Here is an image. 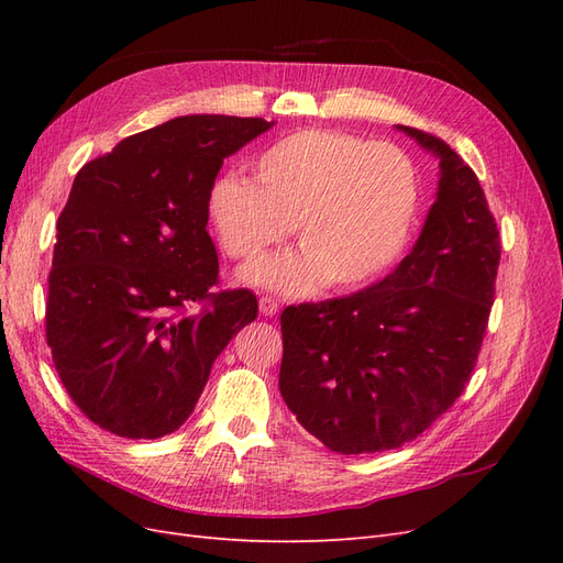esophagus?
<instances>
[{"mask_svg": "<svg viewBox=\"0 0 563 563\" xmlns=\"http://www.w3.org/2000/svg\"><path fill=\"white\" fill-rule=\"evenodd\" d=\"M258 308H261V314H263V317H275V314L279 312V302H277L275 298L263 296V298L258 300Z\"/></svg>", "mask_w": 563, "mask_h": 563, "instance_id": "obj_1", "label": "esophagus"}]
</instances>
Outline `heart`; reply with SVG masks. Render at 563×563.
<instances>
[{
  "label": "heart",
  "mask_w": 563,
  "mask_h": 563,
  "mask_svg": "<svg viewBox=\"0 0 563 563\" xmlns=\"http://www.w3.org/2000/svg\"><path fill=\"white\" fill-rule=\"evenodd\" d=\"M420 199L411 157L389 143L333 129H305L255 159V180L220 176L209 211L230 258L251 261L296 223L300 251L242 272L246 284L286 296L364 286L397 261Z\"/></svg>",
  "instance_id": "heart-1"
}]
</instances>
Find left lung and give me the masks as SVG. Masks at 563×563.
<instances>
[{"label": "left lung", "mask_w": 563, "mask_h": 563, "mask_svg": "<svg viewBox=\"0 0 563 563\" xmlns=\"http://www.w3.org/2000/svg\"><path fill=\"white\" fill-rule=\"evenodd\" d=\"M397 129L439 162L437 199L413 249L366 291L282 312V397L343 455L397 449L449 411L496 294L500 234L479 178L444 141Z\"/></svg>", "instance_id": "1"}]
</instances>
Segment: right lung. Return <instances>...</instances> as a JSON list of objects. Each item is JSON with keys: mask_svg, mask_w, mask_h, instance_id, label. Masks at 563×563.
<instances>
[{"mask_svg": "<svg viewBox=\"0 0 563 563\" xmlns=\"http://www.w3.org/2000/svg\"><path fill=\"white\" fill-rule=\"evenodd\" d=\"M258 117L185 114L81 166L56 225L46 343L81 413L159 439L190 418L216 356L258 314L213 296L209 195L223 159L269 131ZM210 308L185 316L187 301Z\"/></svg>", "mask_w": 563, "mask_h": 563, "instance_id": "add662e5", "label": "right lung"}]
</instances>
